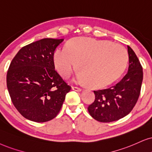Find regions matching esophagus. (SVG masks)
<instances>
[{
	"instance_id": "1",
	"label": "esophagus",
	"mask_w": 152,
	"mask_h": 152,
	"mask_svg": "<svg viewBox=\"0 0 152 152\" xmlns=\"http://www.w3.org/2000/svg\"><path fill=\"white\" fill-rule=\"evenodd\" d=\"M72 89L74 90H76V91H80V90H81V88L77 87V86H73Z\"/></svg>"
}]
</instances>
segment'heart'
<instances>
[{
	"instance_id": "obj_1",
	"label": "heart",
	"mask_w": 152,
	"mask_h": 152,
	"mask_svg": "<svg viewBox=\"0 0 152 152\" xmlns=\"http://www.w3.org/2000/svg\"><path fill=\"white\" fill-rule=\"evenodd\" d=\"M76 62L79 70L76 80L92 87L110 83L123 72L128 62V53L119 44L92 38L70 40L66 49L57 48L53 54L55 68L62 77L70 76Z\"/></svg>"
}]
</instances>
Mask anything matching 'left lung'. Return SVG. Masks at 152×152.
Listing matches in <instances>:
<instances>
[{"label":"left lung","instance_id":"8db88e82","mask_svg":"<svg viewBox=\"0 0 152 152\" xmlns=\"http://www.w3.org/2000/svg\"><path fill=\"white\" fill-rule=\"evenodd\" d=\"M128 72L116 85L94 90L95 101L88 107L90 116L97 121H115L128 115L137 103L143 79L142 67L135 52L128 45Z\"/></svg>","mask_w":152,"mask_h":152}]
</instances>
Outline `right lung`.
I'll list each match as a JSON object with an SVG mask.
<instances>
[{
    "mask_svg": "<svg viewBox=\"0 0 152 152\" xmlns=\"http://www.w3.org/2000/svg\"><path fill=\"white\" fill-rule=\"evenodd\" d=\"M64 39L43 38L22 48L10 64L7 87L24 118L49 121L60 111L71 86L55 70L53 54Z\"/></svg>",
    "mask_w": 152,
    "mask_h": 152,
    "instance_id": "right-lung-1",
    "label": "right lung"
}]
</instances>
